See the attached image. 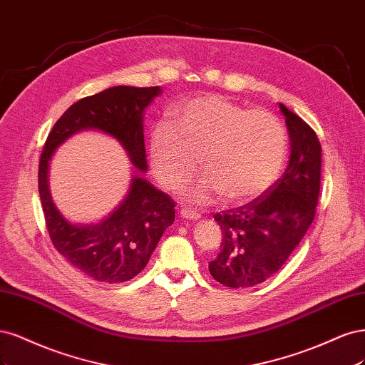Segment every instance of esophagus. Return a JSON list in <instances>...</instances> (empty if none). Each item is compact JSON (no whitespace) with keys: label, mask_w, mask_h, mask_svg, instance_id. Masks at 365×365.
I'll list each match as a JSON object with an SVG mask.
<instances>
[{"label":"esophagus","mask_w":365,"mask_h":365,"mask_svg":"<svg viewBox=\"0 0 365 365\" xmlns=\"http://www.w3.org/2000/svg\"><path fill=\"white\" fill-rule=\"evenodd\" d=\"M180 217H182V218H186V220H194V221H197V220L200 218L198 214L192 212V210H190V209H182V210H180Z\"/></svg>","instance_id":"obj_1"}]
</instances>
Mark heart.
Returning a JSON list of instances; mask_svg holds the SVG:
<instances>
[{"instance_id": "heart-1", "label": "heart", "mask_w": 365, "mask_h": 365, "mask_svg": "<svg viewBox=\"0 0 365 365\" xmlns=\"http://www.w3.org/2000/svg\"><path fill=\"white\" fill-rule=\"evenodd\" d=\"M285 155V128L273 113L218 96L191 100L171 124H158L150 133L151 167L168 190L192 178L200 156L205 174L185 191L197 206L220 194L230 203L259 195L277 179Z\"/></svg>"}]
</instances>
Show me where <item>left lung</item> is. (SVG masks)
<instances>
[{
  "mask_svg": "<svg viewBox=\"0 0 365 365\" xmlns=\"http://www.w3.org/2000/svg\"><path fill=\"white\" fill-rule=\"evenodd\" d=\"M291 155L282 178L244 206L215 214L221 252L209 273L229 288H249L277 273L315 217L320 192L322 145L312 128L279 103Z\"/></svg>",
  "mask_w": 365,
  "mask_h": 365,
  "instance_id": "obj_1",
  "label": "left lung"
}]
</instances>
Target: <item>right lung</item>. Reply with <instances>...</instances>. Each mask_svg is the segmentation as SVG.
Wrapping results in <instances>:
<instances>
[{
    "label": "right lung",
    "mask_w": 365,
    "mask_h": 365,
    "mask_svg": "<svg viewBox=\"0 0 365 365\" xmlns=\"http://www.w3.org/2000/svg\"><path fill=\"white\" fill-rule=\"evenodd\" d=\"M160 86H115L74 103L50 132L39 160V195L50 238L65 259L93 280L120 284L145 268L160 237L174 222V202L144 174L148 170L143 116ZM97 130L120 142L134 165L126 197L98 223L69 222L49 191V162L66 138Z\"/></svg>",
    "instance_id": "1"
}]
</instances>
